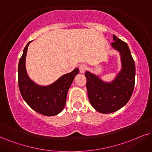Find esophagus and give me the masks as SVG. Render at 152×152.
<instances>
[{
    "mask_svg": "<svg viewBox=\"0 0 152 152\" xmlns=\"http://www.w3.org/2000/svg\"><path fill=\"white\" fill-rule=\"evenodd\" d=\"M87 66L85 64H82V65H80V67H79V70H80V72L81 73H84L85 72L86 70H87Z\"/></svg>",
    "mask_w": 152,
    "mask_h": 152,
    "instance_id": "34e87169",
    "label": "esophagus"
}]
</instances>
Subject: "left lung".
I'll use <instances>...</instances> for the list:
<instances>
[{
    "label": "left lung",
    "instance_id": "left-lung-1",
    "mask_svg": "<svg viewBox=\"0 0 152 152\" xmlns=\"http://www.w3.org/2000/svg\"><path fill=\"white\" fill-rule=\"evenodd\" d=\"M112 46L121 53L122 70L111 83L86 72V87L90 104L97 111L110 113L119 110L130 100L134 87L135 65L128 44L113 35Z\"/></svg>",
    "mask_w": 152,
    "mask_h": 152
}]
</instances>
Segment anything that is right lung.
Wrapping results in <instances>:
<instances>
[{"mask_svg": "<svg viewBox=\"0 0 152 152\" xmlns=\"http://www.w3.org/2000/svg\"><path fill=\"white\" fill-rule=\"evenodd\" d=\"M30 42L26 45L19 61L18 85L20 91L26 103L37 113L46 116L56 115L64 108L67 91L79 70L75 69L46 87L36 85L29 79L25 69L26 55Z\"/></svg>", "mask_w": 152, "mask_h": 152, "instance_id": "add662e5", "label": "right lung"}]
</instances>
